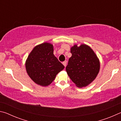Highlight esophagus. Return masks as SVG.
Segmentation results:
<instances>
[{"label": "esophagus", "mask_w": 121, "mask_h": 121, "mask_svg": "<svg viewBox=\"0 0 121 121\" xmlns=\"http://www.w3.org/2000/svg\"><path fill=\"white\" fill-rule=\"evenodd\" d=\"M62 64L64 65L65 67H66V65H67V61H63V62H62Z\"/></svg>", "instance_id": "34e87169"}]
</instances>
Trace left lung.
<instances>
[{"label":"left lung","mask_w":121,"mask_h":121,"mask_svg":"<svg viewBox=\"0 0 121 121\" xmlns=\"http://www.w3.org/2000/svg\"><path fill=\"white\" fill-rule=\"evenodd\" d=\"M72 56L65 69L69 77L78 87L86 86L95 79L100 70V62L95 52L85 44L71 48Z\"/></svg>","instance_id":"8db88e82"}]
</instances>
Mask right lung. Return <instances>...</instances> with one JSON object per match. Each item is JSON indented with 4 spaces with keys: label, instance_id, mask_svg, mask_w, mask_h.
<instances>
[{
    "label": "right lung",
    "instance_id": "1",
    "mask_svg": "<svg viewBox=\"0 0 121 121\" xmlns=\"http://www.w3.org/2000/svg\"><path fill=\"white\" fill-rule=\"evenodd\" d=\"M26 70L35 83L46 86L65 67L53 54V46L44 43L35 47L26 62Z\"/></svg>",
    "mask_w": 121,
    "mask_h": 121
}]
</instances>
